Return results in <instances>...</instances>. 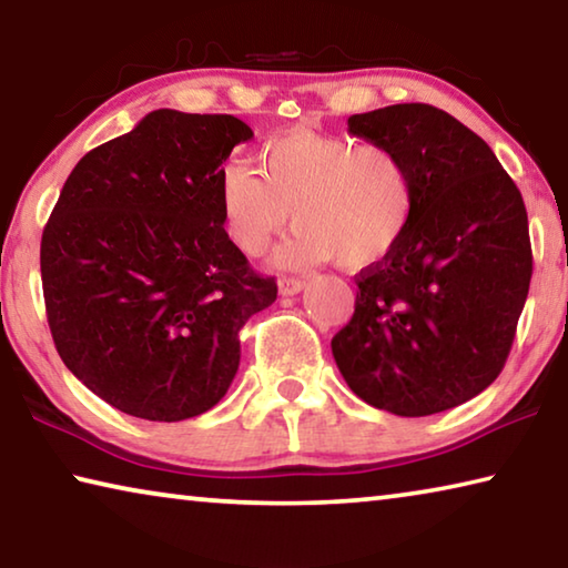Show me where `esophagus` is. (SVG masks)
Masks as SVG:
<instances>
[{
  "label": "esophagus",
  "mask_w": 568,
  "mask_h": 568,
  "mask_svg": "<svg viewBox=\"0 0 568 568\" xmlns=\"http://www.w3.org/2000/svg\"><path fill=\"white\" fill-rule=\"evenodd\" d=\"M305 287V281H301V277H281L277 281V291H281V295H295L301 293Z\"/></svg>",
  "instance_id": "1"
}]
</instances>
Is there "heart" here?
I'll return each mask as SVG.
<instances>
[{
  "label": "heart",
  "mask_w": 568,
  "mask_h": 568,
  "mask_svg": "<svg viewBox=\"0 0 568 568\" xmlns=\"http://www.w3.org/2000/svg\"><path fill=\"white\" fill-rule=\"evenodd\" d=\"M217 203L240 253L261 255L293 213L297 230L275 253L277 265L341 257L348 271H365L386 261L406 235L416 187L396 150L293 128L263 142L257 170L227 162Z\"/></svg>",
  "instance_id": "heart-1"
}]
</instances>
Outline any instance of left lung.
Wrapping results in <instances>:
<instances>
[{"label": "left lung", "instance_id": "8db88e82", "mask_svg": "<svg viewBox=\"0 0 568 568\" xmlns=\"http://www.w3.org/2000/svg\"><path fill=\"white\" fill-rule=\"evenodd\" d=\"M348 132L406 160L416 210L386 261L355 275L333 358L373 408H456L491 386L511 351L531 283L524 197L494 150L430 104L353 114Z\"/></svg>", "mask_w": 568, "mask_h": 568}]
</instances>
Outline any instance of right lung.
I'll return each mask as SVG.
<instances>
[{"label":"right lung","mask_w":568,"mask_h":568,"mask_svg":"<svg viewBox=\"0 0 568 568\" xmlns=\"http://www.w3.org/2000/svg\"><path fill=\"white\" fill-rule=\"evenodd\" d=\"M253 130L233 114L155 110L90 150L42 233L57 353L94 396L145 420H185L225 396L237 333L275 303L223 227L217 178Z\"/></svg>","instance_id":"obj_1"}]
</instances>
